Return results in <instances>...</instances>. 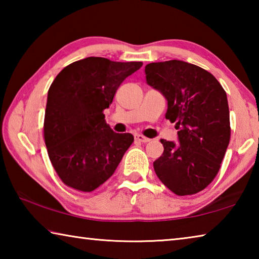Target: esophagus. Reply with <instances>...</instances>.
<instances>
[{"instance_id":"esophagus-1","label":"esophagus","mask_w":259,"mask_h":259,"mask_svg":"<svg viewBox=\"0 0 259 259\" xmlns=\"http://www.w3.org/2000/svg\"><path fill=\"white\" fill-rule=\"evenodd\" d=\"M135 140H137L139 143H148L150 142V138H146L145 136L143 135H135Z\"/></svg>"}]
</instances>
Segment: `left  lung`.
<instances>
[{"mask_svg": "<svg viewBox=\"0 0 259 259\" xmlns=\"http://www.w3.org/2000/svg\"><path fill=\"white\" fill-rule=\"evenodd\" d=\"M145 74L165 97V119L178 130V144L161 139L163 154L153 163L156 176L175 194H195L216 177L229 146L225 90L211 73L182 60L151 63Z\"/></svg>", "mask_w": 259, "mask_h": 259, "instance_id": "1", "label": "left lung"}]
</instances>
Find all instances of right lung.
I'll use <instances>...</instances> for the list:
<instances>
[{"label": "right lung", "instance_id": "right-lung-1", "mask_svg": "<svg viewBox=\"0 0 259 259\" xmlns=\"http://www.w3.org/2000/svg\"><path fill=\"white\" fill-rule=\"evenodd\" d=\"M143 66L88 57L65 67L48 91L45 142L49 159L65 185L93 192L112 176L134 142L105 121L122 82Z\"/></svg>", "mask_w": 259, "mask_h": 259}]
</instances>
